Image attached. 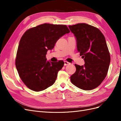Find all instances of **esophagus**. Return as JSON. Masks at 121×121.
<instances>
[{
	"instance_id": "esophagus-1",
	"label": "esophagus",
	"mask_w": 121,
	"mask_h": 121,
	"mask_svg": "<svg viewBox=\"0 0 121 121\" xmlns=\"http://www.w3.org/2000/svg\"><path fill=\"white\" fill-rule=\"evenodd\" d=\"M69 64H70V63H69V62H68L67 61H64V65H67Z\"/></svg>"
}]
</instances>
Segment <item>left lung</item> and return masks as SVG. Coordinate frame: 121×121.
I'll list each match as a JSON object with an SVG mask.
<instances>
[{
    "label": "left lung",
    "instance_id": "obj_1",
    "mask_svg": "<svg viewBox=\"0 0 121 121\" xmlns=\"http://www.w3.org/2000/svg\"><path fill=\"white\" fill-rule=\"evenodd\" d=\"M77 39V50L85 65L75 64L76 71L71 82L84 90L95 89L108 74L111 57L104 35L99 29L85 23L69 26Z\"/></svg>",
    "mask_w": 121,
    "mask_h": 121
}]
</instances>
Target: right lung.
Instances as JSON below:
<instances>
[{"label": "right lung", "mask_w": 121, "mask_h": 121, "mask_svg": "<svg viewBox=\"0 0 121 121\" xmlns=\"http://www.w3.org/2000/svg\"><path fill=\"white\" fill-rule=\"evenodd\" d=\"M69 32L66 25L45 23L24 33L18 46L15 64L20 78L28 88L38 92L54 83L64 62L47 61L46 54L61 36Z\"/></svg>", "instance_id": "obj_1"}]
</instances>
